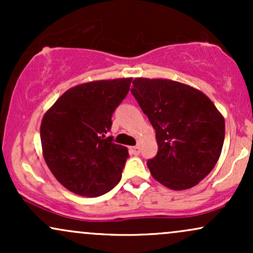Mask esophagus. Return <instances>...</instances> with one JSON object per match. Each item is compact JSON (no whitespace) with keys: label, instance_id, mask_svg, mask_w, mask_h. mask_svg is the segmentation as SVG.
Listing matches in <instances>:
<instances>
[{"label":"esophagus","instance_id":"obj_1","mask_svg":"<svg viewBox=\"0 0 253 253\" xmlns=\"http://www.w3.org/2000/svg\"><path fill=\"white\" fill-rule=\"evenodd\" d=\"M129 151L133 155H139V152H140V146H139V145H135V146L129 147Z\"/></svg>","mask_w":253,"mask_h":253}]
</instances>
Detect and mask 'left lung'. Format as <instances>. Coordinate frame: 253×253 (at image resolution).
<instances>
[{"label": "left lung", "mask_w": 253, "mask_h": 253, "mask_svg": "<svg viewBox=\"0 0 253 253\" xmlns=\"http://www.w3.org/2000/svg\"><path fill=\"white\" fill-rule=\"evenodd\" d=\"M130 89L156 129L158 152L147 161L156 181L172 190L195 187L215 167L225 119L202 91L165 78L138 77Z\"/></svg>", "instance_id": "1"}]
</instances>
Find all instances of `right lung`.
<instances>
[{
  "label": "right lung",
  "instance_id": "right-lung-1",
  "mask_svg": "<svg viewBox=\"0 0 253 253\" xmlns=\"http://www.w3.org/2000/svg\"><path fill=\"white\" fill-rule=\"evenodd\" d=\"M130 82L115 78L78 84L43 114V159L57 181L77 195L101 196L120 182L128 150L106 134Z\"/></svg>",
  "mask_w": 253,
  "mask_h": 253
}]
</instances>
